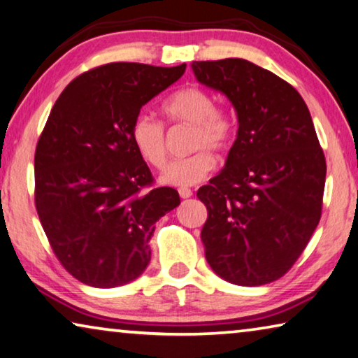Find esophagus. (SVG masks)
Instances as JSON below:
<instances>
[{
    "label": "esophagus",
    "instance_id": "obj_1",
    "mask_svg": "<svg viewBox=\"0 0 358 358\" xmlns=\"http://www.w3.org/2000/svg\"><path fill=\"white\" fill-rule=\"evenodd\" d=\"M178 194H180L181 199H188V197L193 196V191H191L189 188H180Z\"/></svg>",
    "mask_w": 358,
    "mask_h": 358
}]
</instances>
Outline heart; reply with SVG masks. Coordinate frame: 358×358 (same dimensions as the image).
<instances>
[{"label":"heart","mask_w":358,"mask_h":358,"mask_svg":"<svg viewBox=\"0 0 358 358\" xmlns=\"http://www.w3.org/2000/svg\"><path fill=\"white\" fill-rule=\"evenodd\" d=\"M162 112L170 122H180L193 127L189 149L196 152L186 157L173 159L165 165L161 183L170 186H191L199 183L215 167L213 152H223L230 146L234 133V122L227 110L215 106V98L204 88L186 87L169 96L162 104ZM131 141L140 157L151 167L161 169L165 149L164 125L151 115L140 114L131 124Z\"/></svg>","instance_id":"heart-1"}]
</instances>
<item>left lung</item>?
Instances as JSON below:
<instances>
[{"mask_svg": "<svg viewBox=\"0 0 358 358\" xmlns=\"http://www.w3.org/2000/svg\"><path fill=\"white\" fill-rule=\"evenodd\" d=\"M194 77L238 115L225 167L197 191L210 268L238 286L281 278L322 217L327 161L310 112L289 83L246 59L194 61Z\"/></svg>", "mask_w": 358, "mask_h": 358, "instance_id": "obj_1", "label": "left lung"}]
</instances>
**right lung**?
I'll return each mask as SVG.
<instances>
[{
  "label": "right lung",
  "mask_w": 358,
  "mask_h": 358,
  "mask_svg": "<svg viewBox=\"0 0 358 358\" xmlns=\"http://www.w3.org/2000/svg\"><path fill=\"white\" fill-rule=\"evenodd\" d=\"M185 69L106 64L72 80L52 106L35 152V206L56 257L85 285L136 280L156 222L180 206L173 188L143 191L151 170L130 130Z\"/></svg>",
  "instance_id": "right-lung-1"
}]
</instances>
